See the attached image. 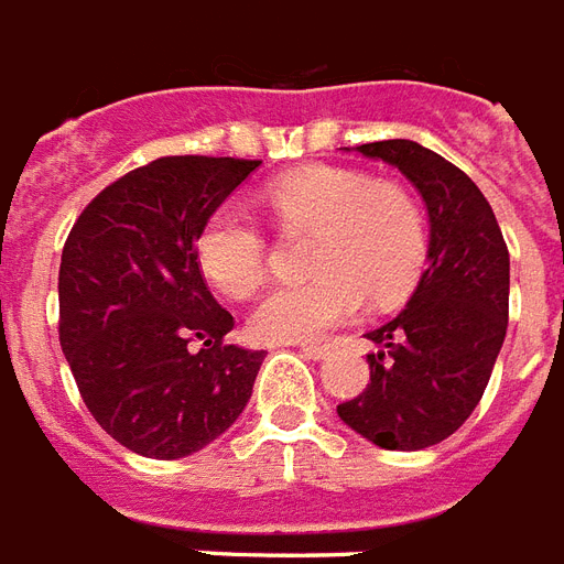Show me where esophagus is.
Returning a JSON list of instances; mask_svg holds the SVG:
<instances>
[{
    "instance_id": "34e87169",
    "label": "esophagus",
    "mask_w": 564,
    "mask_h": 564,
    "mask_svg": "<svg viewBox=\"0 0 564 564\" xmlns=\"http://www.w3.org/2000/svg\"><path fill=\"white\" fill-rule=\"evenodd\" d=\"M303 355L310 357V360H324V357L330 355V345H322V343H300L297 345Z\"/></svg>"
}]
</instances>
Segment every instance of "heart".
<instances>
[{"label":"heart","mask_w":564,"mask_h":564,"mask_svg":"<svg viewBox=\"0 0 564 564\" xmlns=\"http://www.w3.org/2000/svg\"><path fill=\"white\" fill-rule=\"evenodd\" d=\"M267 207L282 234H312L306 285L270 291L249 327L261 343L315 339L355 318L364 300L400 303L426 261V216L400 183L348 167H303L267 186ZM200 273L228 297H249L264 282L267 240L237 204L213 209L195 237Z\"/></svg>","instance_id":"obj_1"}]
</instances>
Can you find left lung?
<instances>
[{
	"label": "left lung",
	"mask_w": 564,
	"mask_h": 564,
	"mask_svg": "<svg viewBox=\"0 0 564 564\" xmlns=\"http://www.w3.org/2000/svg\"><path fill=\"white\" fill-rule=\"evenodd\" d=\"M355 152L393 164L426 204V270L405 310L367 333V390L336 405L355 433L384 451H423L454 435L487 390L508 330L511 258L480 188L414 141Z\"/></svg>",
	"instance_id": "8db88e82"
}]
</instances>
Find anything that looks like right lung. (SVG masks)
<instances>
[{
	"mask_svg": "<svg viewBox=\"0 0 564 564\" xmlns=\"http://www.w3.org/2000/svg\"><path fill=\"white\" fill-rule=\"evenodd\" d=\"M261 162L164 155L77 216L59 264V345L98 426L150 459L216 442L252 397L264 351L225 345L195 237Z\"/></svg>",
	"mask_w": 564,
	"mask_h": 564,
	"instance_id": "add662e5",
	"label": "right lung"
}]
</instances>
